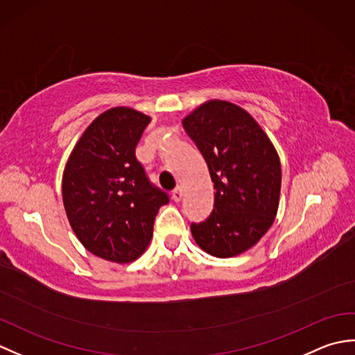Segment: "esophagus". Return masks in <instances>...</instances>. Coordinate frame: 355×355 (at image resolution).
<instances>
[{"instance_id": "esophagus-1", "label": "esophagus", "mask_w": 355, "mask_h": 355, "mask_svg": "<svg viewBox=\"0 0 355 355\" xmlns=\"http://www.w3.org/2000/svg\"><path fill=\"white\" fill-rule=\"evenodd\" d=\"M182 198H183V187L177 186L175 189L172 191V200L178 202V201H182Z\"/></svg>"}]
</instances>
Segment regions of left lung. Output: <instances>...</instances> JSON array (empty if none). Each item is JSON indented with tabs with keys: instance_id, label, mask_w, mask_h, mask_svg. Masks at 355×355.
Wrapping results in <instances>:
<instances>
[{
	"instance_id": "8db88e82",
	"label": "left lung",
	"mask_w": 355,
	"mask_h": 355,
	"mask_svg": "<svg viewBox=\"0 0 355 355\" xmlns=\"http://www.w3.org/2000/svg\"><path fill=\"white\" fill-rule=\"evenodd\" d=\"M205 157L215 187L214 210L191 232L202 250L232 258L252 248L273 224L281 195V162L267 134L245 110L209 101L183 119Z\"/></svg>"
}]
</instances>
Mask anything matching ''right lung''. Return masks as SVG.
I'll list each match as a JSON object with an SVG mask.
<instances>
[{"mask_svg":"<svg viewBox=\"0 0 355 355\" xmlns=\"http://www.w3.org/2000/svg\"><path fill=\"white\" fill-rule=\"evenodd\" d=\"M150 117L126 107L96 117L71 150L62 200L73 232L88 252L131 262L146 250L168 193L146 177L135 146Z\"/></svg>","mask_w":355,"mask_h":355,"instance_id":"right-lung-1","label":"right lung"}]
</instances>
